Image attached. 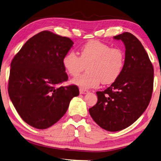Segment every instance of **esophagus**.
<instances>
[{"mask_svg": "<svg viewBox=\"0 0 161 161\" xmlns=\"http://www.w3.org/2000/svg\"><path fill=\"white\" fill-rule=\"evenodd\" d=\"M88 92V90H85V89H81L80 88V94H86Z\"/></svg>", "mask_w": 161, "mask_h": 161, "instance_id": "34e87169", "label": "esophagus"}]
</instances>
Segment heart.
Returning <instances> with one entry per match:
<instances>
[{
	"label": "heart",
	"mask_w": 161,
	"mask_h": 161,
	"mask_svg": "<svg viewBox=\"0 0 161 161\" xmlns=\"http://www.w3.org/2000/svg\"><path fill=\"white\" fill-rule=\"evenodd\" d=\"M125 53L119 48L91 40L81 47L80 56L73 51L63 58V65L70 76L78 75L87 66L88 73L73 79V84L81 89L96 88L101 81L103 84L114 82L119 77L125 65Z\"/></svg>",
	"instance_id": "b5f03b06"
}]
</instances>
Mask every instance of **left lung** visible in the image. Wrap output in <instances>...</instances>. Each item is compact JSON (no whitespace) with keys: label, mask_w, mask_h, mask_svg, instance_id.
<instances>
[{"label":"left lung","mask_w":161,"mask_h":161,"mask_svg":"<svg viewBox=\"0 0 161 161\" xmlns=\"http://www.w3.org/2000/svg\"><path fill=\"white\" fill-rule=\"evenodd\" d=\"M114 38L125 45L123 70L111 86L96 92L97 103L89 108L94 122L110 132L125 129L142 114L151 99L154 80L153 64L139 39L129 32Z\"/></svg>","instance_id":"1"}]
</instances>
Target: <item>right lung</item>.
<instances>
[{"instance_id": "right-lung-1", "label": "right lung", "mask_w": 161, "mask_h": 161, "mask_svg": "<svg viewBox=\"0 0 161 161\" xmlns=\"http://www.w3.org/2000/svg\"><path fill=\"white\" fill-rule=\"evenodd\" d=\"M70 38L49 31L32 36L11 61L8 94L22 119L36 129H47L66 113L77 86H59L68 75L63 58L72 47Z\"/></svg>"}]
</instances>
